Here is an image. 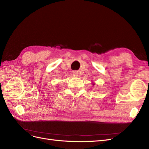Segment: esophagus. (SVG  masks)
<instances>
[{
  "instance_id": "esophagus-1",
  "label": "esophagus",
  "mask_w": 149,
  "mask_h": 149,
  "mask_svg": "<svg viewBox=\"0 0 149 149\" xmlns=\"http://www.w3.org/2000/svg\"><path fill=\"white\" fill-rule=\"evenodd\" d=\"M73 75L74 76H75V77H77V76H78V73L76 71H73Z\"/></svg>"
}]
</instances>
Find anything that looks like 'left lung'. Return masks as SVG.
Returning <instances> with one entry per match:
<instances>
[{
  "label": "left lung",
  "instance_id": "obj_1",
  "mask_svg": "<svg viewBox=\"0 0 149 149\" xmlns=\"http://www.w3.org/2000/svg\"><path fill=\"white\" fill-rule=\"evenodd\" d=\"M93 85H94V83H93Z\"/></svg>",
  "mask_w": 149,
  "mask_h": 149
}]
</instances>
